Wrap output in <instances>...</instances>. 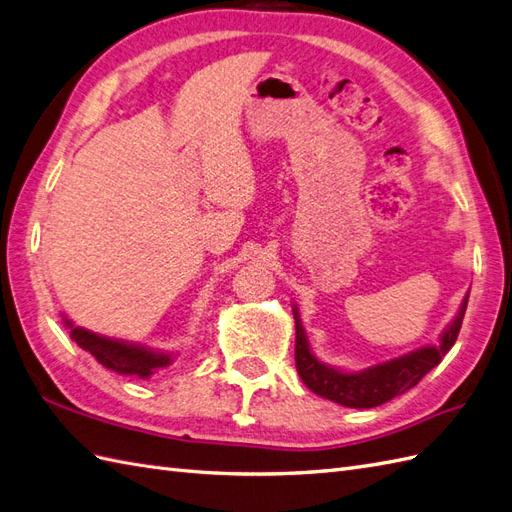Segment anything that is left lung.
<instances>
[{
  "mask_svg": "<svg viewBox=\"0 0 512 512\" xmlns=\"http://www.w3.org/2000/svg\"><path fill=\"white\" fill-rule=\"evenodd\" d=\"M467 298L469 296H465L454 322L443 331L439 346L419 348L409 352V355L372 365V368L361 372L335 370L331 365H324L322 361L313 357L305 329L298 318V311L294 309L298 376L303 378V383L313 393H318V396L333 400L342 406H350V409H372V406H381L391 398L402 396L404 391L413 389L432 368H435V365L441 363L443 355L454 346L458 331H461Z\"/></svg>",
  "mask_w": 512,
  "mask_h": 512,
  "instance_id": "1",
  "label": "left lung"
}]
</instances>
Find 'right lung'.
<instances>
[{"label": "right lung", "mask_w": 512, "mask_h": 512, "mask_svg": "<svg viewBox=\"0 0 512 512\" xmlns=\"http://www.w3.org/2000/svg\"><path fill=\"white\" fill-rule=\"evenodd\" d=\"M67 326L71 329V339H75L77 346L88 350L103 368L119 374L149 378L155 370L166 368L173 361L166 352H153L149 348L119 342V339L101 337L97 333L80 329V326H73L69 320Z\"/></svg>", "instance_id": "1"}]
</instances>
